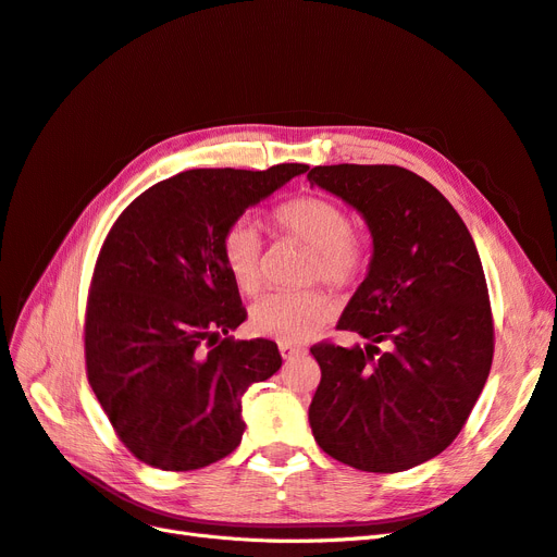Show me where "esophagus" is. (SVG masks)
Wrapping results in <instances>:
<instances>
[{
    "label": "esophagus",
    "instance_id": "obj_1",
    "mask_svg": "<svg viewBox=\"0 0 557 557\" xmlns=\"http://www.w3.org/2000/svg\"><path fill=\"white\" fill-rule=\"evenodd\" d=\"M278 352H281L283 360H293V358H299V356H307L305 348L293 346V344H278Z\"/></svg>",
    "mask_w": 557,
    "mask_h": 557
}]
</instances>
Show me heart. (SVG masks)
I'll return each mask as SVG.
<instances>
[{
  "label": "heart",
  "instance_id": "1",
  "mask_svg": "<svg viewBox=\"0 0 557 557\" xmlns=\"http://www.w3.org/2000/svg\"><path fill=\"white\" fill-rule=\"evenodd\" d=\"M269 227L313 250L307 267L309 283H325L346 293L364 278L372 262V237L350 223V213L325 195H299L281 201L267 215ZM227 274L242 295L262 288V242L248 221L232 223L221 242ZM332 315L327 295L320 290L269 293L250 309V327L281 344H301L323 327Z\"/></svg>",
  "mask_w": 557,
  "mask_h": 557
}]
</instances>
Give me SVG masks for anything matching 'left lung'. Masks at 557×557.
I'll list each match as a JSON object with an SVG mask.
<instances>
[{"label":"left lung","mask_w":557,"mask_h":557,"mask_svg":"<svg viewBox=\"0 0 557 557\" xmlns=\"http://www.w3.org/2000/svg\"><path fill=\"white\" fill-rule=\"evenodd\" d=\"M307 178L358 209L374 237L369 274L336 325L369 344L311 346L313 436L348 467L411 469L453 444L491 374L495 325L476 244L450 201L404 166L330 164Z\"/></svg>","instance_id":"1"}]
</instances>
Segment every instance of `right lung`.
Instances as JSON below:
<instances>
[{
    "instance_id": "1",
    "label": "right lung",
    "mask_w": 557,
    "mask_h": 557,
    "mask_svg": "<svg viewBox=\"0 0 557 557\" xmlns=\"http://www.w3.org/2000/svg\"><path fill=\"white\" fill-rule=\"evenodd\" d=\"M307 164L188 170L117 215L90 281L86 374L117 440L164 471L218 462L239 446L248 385L278 372L274 342L221 334L246 320L227 274L225 230Z\"/></svg>"
}]
</instances>
